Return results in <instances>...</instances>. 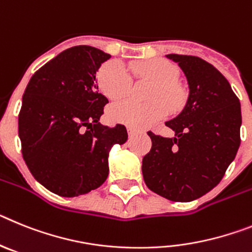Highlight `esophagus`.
<instances>
[{
    "mask_svg": "<svg viewBox=\"0 0 252 252\" xmlns=\"http://www.w3.org/2000/svg\"><path fill=\"white\" fill-rule=\"evenodd\" d=\"M139 133H142V130H139V129L132 128V126H128V134H129V137H134L135 134H139Z\"/></svg>",
    "mask_w": 252,
    "mask_h": 252,
    "instance_id": "1",
    "label": "esophagus"
}]
</instances>
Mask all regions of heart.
Wrapping results in <instances>:
<instances>
[{
  "label": "heart",
  "mask_w": 252,
  "mask_h": 252,
  "mask_svg": "<svg viewBox=\"0 0 252 252\" xmlns=\"http://www.w3.org/2000/svg\"><path fill=\"white\" fill-rule=\"evenodd\" d=\"M129 71L138 80L155 84L148 99L153 101L139 104L132 100L117 102L109 109L113 122L132 128H143L165 117L166 108L176 114L187 102V91L176 82L178 69L163 60L133 62ZM97 85L108 99L119 100L126 96L132 87V78L123 63L110 61L102 64L97 72Z\"/></svg>",
  "instance_id": "heart-1"
}]
</instances>
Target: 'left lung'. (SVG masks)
I'll use <instances>...</instances> for the list:
<instances>
[{
  "label": "left lung",
  "instance_id": "obj_1",
  "mask_svg": "<svg viewBox=\"0 0 252 252\" xmlns=\"http://www.w3.org/2000/svg\"><path fill=\"white\" fill-rule=\"evenodd\" d=\"M189 85L187 105L166 126L165 138L148 132L152 147L142 172L148 189L174 202H191L211 191L224 176L240 147L241 105L226 77L194 56L167 54Z\"/></svg>",
  "mask_w": 252,
  "mask_h": 252
}]
</instances>
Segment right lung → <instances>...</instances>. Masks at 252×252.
Returning <instances> with one entry per match:
<instances>
[{
    "label": "right lung",
    "mask_w": 252,
    "mask_h": 252,
    "mask_svg": "<svg viewBox=\"0 0 252 252\" xmlns=\"http://www.w3.org/2000/svg\"><path fill=\"white\" fill-rule=\"evenodd\" d=\"M110 54L90 45L63 50L32 74L19 114L24 161L32 175L61 196L97 189L109 175L113 144L128 139L126 126L99 123L108 99L96 72Z\"/></svg>",
    "instance_id": "add662e5"
}]
</instances>
